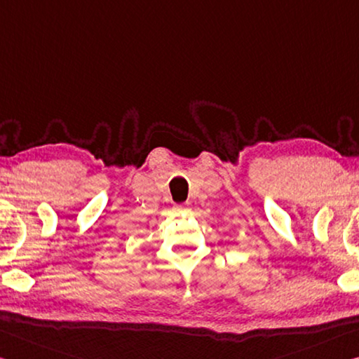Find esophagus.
I'll use <instances>...</instances> for the list:
<instances>
[{
	"label": "esophagus",
	"mask_w": 359,
	"mask_h": 359,
	"mask_svg": "<svg viewBox=\"0 0 359 359\" xmlns=\"http://www.w3.org/2000/svg\"><path fill=\"white\" fill-rule=\"evenodd\" d=\"M174 210H175V212H189V210H190V204H189V203L175 204Z\"/></svg>",
	"instance_id": "esophagus-1"
}]
</instances>
